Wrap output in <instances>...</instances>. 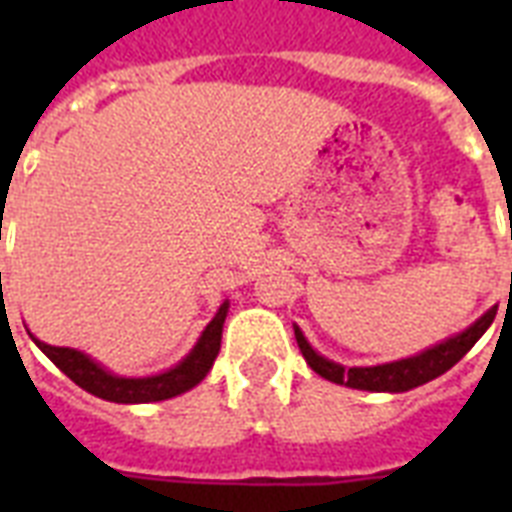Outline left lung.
Returning a JSON list of instances; mask_svg holds the SVG:
<instances>
[{
	"mask_svg": "<svg viewBox=\"0 0 512 512\" xmlns=\"http://www.w3.org/2000/svg\"><path fill=\"white\" fill-rule=\"evenodd\" d=\"M494 316H497V311L484 313V316H481L473 327L465 329L462 335L441 342V345L425 350V353H420V356L401 358V361H393V364H382V366H353V369H345V366L319 356V353L308 345V340H305L303 332H300L297 327H295V337L305 361H308L313 372L321 374L324 380L337 382V385H348V388H358V390H377V393H385V390H388V393H404V390H412L417 388V385H425V382L436 380L438 374L449 372V369H452V366L457 364V361H460V358L473 348V345H476L478 337L492 327Z\"/></svg>",
	"mask_w": 512,
	"mask_h": 512,
	"instance_id": "obj_1",
	"label": "left lung"
}]
</instances>
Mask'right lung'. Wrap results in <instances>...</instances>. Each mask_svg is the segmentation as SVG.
<instances>
[{"label":"right lung","instance_id":"add662e5","mask_svg":"<svg viewBox=\"0 0 512 512\" xmlns=\"http://www.w3.org/2000/svg\"><path fill=\"white\" fill-rule=\"evenodd\" d=\"M225 313H228V303L220 305V311L207 324L204 335L196 342V348L175 369L154 374V377H116V374L106 372L103 366H98L79 350L55 348V345H47V342L39 340L34 342L42 348L44 356L58 366L60 372L71 377L79 388H84L92 396L116 401V404H148V401H164V398L180 396V393L191 390L193 385H199L207 377L209 366L215 364L217 353H220Z\"/></svg>","mask_w":512,"mask_h":512}]
</instances>
